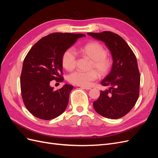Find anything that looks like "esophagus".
I'll list each match as a JSON object with an SVG mask.
<instances>
[{
    "label": "esophagus",
    "instance_id": "34e87169",
    "mask_svg": "<svg viewBox=\"0 0 158 158\" xmlns=\"http://www.w3.org/2000/svg\"><path fill=\"white\" fill-rule=\"evenodd\" d=\"M81 88H83V89H87V90H89L91 89L90 87H88V86H80Z\"/></svg>",
    "mask_w": 158,
    "mask_h": 158
}]
</instances>
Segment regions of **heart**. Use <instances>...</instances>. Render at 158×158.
Here are the masks:
<instances>
[{"label": "heart", "mask_w": 158, "mask_h": 158, "mask_svg": "<svg viewBox=\"0 0 158 158\" xmlns=\"http://www.w3.org/2000/svg\"><path fill=\"white\" fill-rule=\"evenodd\" d=\"M82 54L86 55L92 60L91 69H95L101 76L106 75L111 68V60L107 55V51L104 47L97 42H91L80 49ZM77 61V55L73 48L66 49L62 56V64L63 67L68 70H73ZM95 70L87 72L76 70L69 74L68 80L70 82L78 85H89L92 81L98 78V74Z\"/></svg>", "instance_id": "obj_1"}]
</instances>
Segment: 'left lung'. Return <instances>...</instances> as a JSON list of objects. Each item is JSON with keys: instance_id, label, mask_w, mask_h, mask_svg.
<instances>
[{"instance_id": "obj_1", "label": "left lung", "mask_w": 158, "mask_h": 158, "mask_svg": "<svg viewBox=\"0 0 158 158\" xmlns=\"http://www.w3.org/2000/svg\"><path fill=\"white\" fill-rule=\"evenodd\" d=\"M88 35L104 42L113 60L111 72L101 82L107 89L101 91L93 103L94 108L104 117L119 118L131 111L139 96L140 75L136 56L127 42L116 33L103 31Z\"/></svg>"}]
</instances>
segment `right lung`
<instances>
[{"label": "right lung", "mask_w": 158, "mask_h": 158, "mask_svg": "<svg viewBox=\"0 0 158 158\" xmlns=\"http://www.w3.org/2000/svg\"><path fill=\"white\" fill-rule=\"evenodd\" d=\"M82 33H53L38 41L28 52L23 63L20 77L22 97L33 116L51 120L60 115L67 107L73 85L64 84L54 90L51 81L63 82L62 56Z\"/></svg>", "instance_id": "add662e5"}]
</instances>
